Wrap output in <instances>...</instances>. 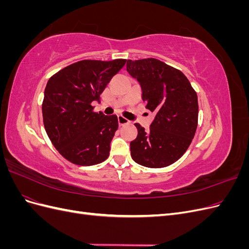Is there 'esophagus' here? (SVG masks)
Here are the masks:
<instances>
[{"label":"esophagus","instance_id":"1","mask_svg":"<svg viewBox=\"0 0 249 249\" xmlns=\"http://www.w3.org/2000/svg\"><path fill=\"white\" fill-rule=\"evenodd\" d=\"M117 119H118V124H119V125H124V124H126L130 123L129 119H126L125 117H124V116H122V115H118V116H117Z\"/></svg>","mask_w":249,"mask_h":249}]
</instances>
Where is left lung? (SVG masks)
<instances>
[{"label":"left lung","mask_w":249,"mask_h":249,"mask_svg":"<svg viewBox=\"0 0 249 249\" xmlns=\"http://www.w3.org/2000/svg\"><path fill=\"white\" fill-rule=\"evenodd\" d=\"M126 71L140 84L146 109L156 114L146 131L135 124L132 159L149 168L166 167L185 154L196 132V92L182 71L155 58L127 60Z\"/></svg>","instance_id":"8db88e82"}]
</instances>
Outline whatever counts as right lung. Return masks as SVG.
Listing matches in <instances>:
<instances>
[{
  "label": "right lung",
  "instance_id": "add662e5",
  "mask_svg": "<svg viewBox=\"0 0 249 249\" xmlns=\"http://www.w3.org/2000/svg\"><path fill=\"white\" fill-rule=\"evenodd\" d=\"M124 63V59L82 60L48 81L42 103L44 129L53 145L71 163L89 166L108 158L117 116L95 113L91 104L100 102V94Z\"/></svg>",
  "mask_w": 249,
  "mask_h": 249
}]
</instances>
